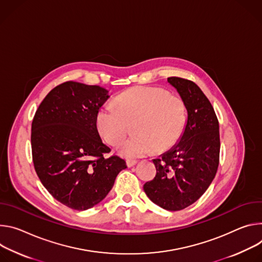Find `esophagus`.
<instances>
[{"instance_id": "34e87169", "label": "esophagus", "mask_w": 262, "mask_h": 262, "mask_svg": "<svg viewBox=\"0 0 262 262\" xmlns=\"http://www.w3.org/2000/svg\"><path fill=\"white\" fill-rule=\"evenodd\" d=\"M126 163H127V166H128V167H131V166L135 165V164L137 163V161L134 160V159H127V160H126Z\"/></svg>"}]
</instances>
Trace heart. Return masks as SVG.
<instances>
[{
    "instance_id": "b5f03b06",
    "label": "heart",
    "mask_w": 262,
    "mask_h": 262,
    "mask_svg": "<svg viewBox=\"0 0 262 262\" xmlns=\"http://www.w3.org/2000/svg\"><path fill=\"white\" fill-rule=\"evenodd\" d=\"M115 106L103 105L97 112L96 125L101 137L110 146L118 147L133 124L134 136L121 148L126 158L167 150L186 126L187 109L183 99L169 95L162 87H133L116 97Z\"/></svg>"
}]
</instances>
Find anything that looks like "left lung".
<instances>
[{
    "label": "left lung",
    "mask_w": 262,
    "mask_h": 262,
    "mask_svg": "<svg viewBox=\"0 0 262 262\" xmlns=\"http://www.w3.org/2000/svg\"><path fill=\"white\" fill-rule=\"evenodd\" d=\"M167 82L186 105L187 124L176 146L153 160L156 176L143 185V190L155 204L177 211L199 200L214 179L220 162V127L210 101L195 83L180 77H169Z\"/></svg>",
    "instance_id": "1"
}]
</instances>
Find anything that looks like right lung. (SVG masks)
<instances>
[{"label":"right lung","instance_id":"right-lung-1","mask_svg":"<svg viewBox=\"0 0 262 262\" xmlns=\"http://www.w3.org/2000/svg\"><path fill=\"white\" fill-rule=\"evenodd\" d=\"M98 85L67 81L38 106L32 122L31 149L37 176L54 199L75 210H86L110 191L127 167L102 141L96 115L108 100Z\"/></svg>","mask_w":262,"mask_h":262}]
</instances>
